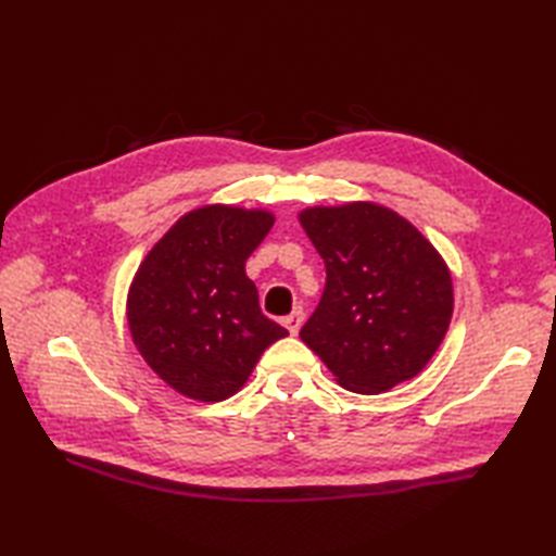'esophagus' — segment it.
I'll return each instance as SVG.
<instances>
[{"label":"esophagus","instance_id":"1","mask_svg":"<svg viewBox=\"0 0 556 556\" xmlns=\"http://www.w3.org/2000/svg\"><path fill=\"white\" fill-rule=\"evenodd\" d=\"M301 325H303V311H301V308H299V311H293L291 315H287V317H285V327L289 329V334H291V337H296V334H299Z\"/></svg>","mask_w":556,"mask_h":556}]
</instances>
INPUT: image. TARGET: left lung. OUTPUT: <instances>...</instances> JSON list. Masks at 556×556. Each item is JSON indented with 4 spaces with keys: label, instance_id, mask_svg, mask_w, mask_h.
<instances>
[{
    "label": "left lung",
    "instance_id": "left-lung-1",
    "mask_svg": "<svg viewBox=\"0 0 556 556\" xmlns=\"http://www.w3.org/2000/svg\"><path fill=\"white\" fill-rule=\"evenodd\" d=\"M299 222L327 269L303 344L356 394H382L420 375L454 313L452 271L440 251L372 200L305 207Z\"/></svg>",
    "mask_w": 556,
    "mask_h": 556
}]
</instances>
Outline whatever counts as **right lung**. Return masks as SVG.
Listing matches in <instances>:
<instances>
[{
	"label": "right lung",
	"instance_id": "add662e5",
	"mask_svg": "<svg viewBox=\"0 0 556 556\" xmlns=\"http://www.w3.org/2000/svg\"><path fill=\"white\" fill-rule=\"evenodd\" d=\"M265 207L200 205L176 219L138 265L126 320L140 356L186 399L215 404L248 382L289 332L263 315L245 260L269 233Z\"/></svg>",
	"mask_w": 556,
	"mask_h": 556
}]
</instances>
